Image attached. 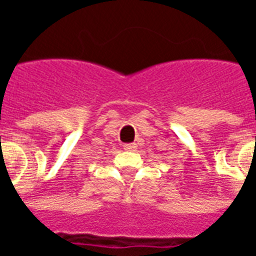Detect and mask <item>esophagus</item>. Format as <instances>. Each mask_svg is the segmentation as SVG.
<instances>
[{
	"label": "esophagus",
	"instance_id": "obj_1",
	"mask_svg": "<svg viewBox=\"0 0 256 256\" xmlns=\"http://www.w3.org/2000/svg\"><path fill=\"white\" fill-rule=\"evenodd\" d=\"M123 150H132V152H133V150H137V144H136V142L124 144V145H123Z\"/></svg>",
	"mask_w": 256,
	"mask_h": 256
}]
</instances>
